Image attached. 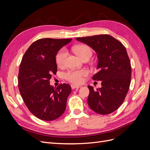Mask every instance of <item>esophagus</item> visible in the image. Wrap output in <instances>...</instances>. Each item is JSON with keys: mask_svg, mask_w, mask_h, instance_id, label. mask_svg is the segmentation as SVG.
I'll return each mask as SVG.
<instances>
[{"mask_svg": "<svg viewBox=\"0 0 150 150\" xmlns=\"http://www.w3.org/2000/svg\"><path fill=\"white\" fill-rule=\"evenodd\" d=\"M79 88H81V86H76V85H74V84L71 85V88H72V89H79Z\"/></svg>", "mask_w": 150, "mask_h": 150, "instance_id": "esophagus-1", "label": "esophagus"}]
</instances>
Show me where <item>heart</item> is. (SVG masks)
Masks as SVG:
<instances>
[{
  "mask_svg": "<svg viewBox=\"0 0 150 150\" xmlns=\"http://www.w3.org/2000/svg\"><path fill=\"white\" fill-rule=\"evenodd\" d=\"M75 53L78 55L81 59L83 58L91 56H92V50L89 46L86 45H78L73 47ZM67 55V51L65 49H61L59 51L56 56V61L58 66H62L64 64L66 59ZM88 72L86 69L82 70H69L67 71L64 74V78L69 82L78 84L83 82L84 77L87 76Z\"/></svg>",
  "mask_w": 150,
  "mask_h": 150,
  "instance_id": "b5f03b06",
  "label": "heart"
}]
</instances>
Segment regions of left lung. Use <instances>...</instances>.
I'll return each mask as SVG.
<instances>
[{"label": "left lung", "instance_id": "8db88e82", "mask_svg": "<svg viewBox=\"0 0 150 150\" xmlns=\"http://www.w3.org/2000/svg\"><path fill=\"white\" fill-rule=\"evenodd\" d=\"M76 40L91 47L98 59V71L93 79L101 81L102 86L96 90L88 86V105L98 114H110L123 103L129 88L131 67L126 48L119 40L107 34L78 38Z\"/></svg>", "mask_w": 150, "mask_h": 150}]
</instances>
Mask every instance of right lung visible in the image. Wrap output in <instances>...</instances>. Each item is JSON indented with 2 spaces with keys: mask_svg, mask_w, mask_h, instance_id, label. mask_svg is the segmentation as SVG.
Instances as JSON below:
<instances>
[{
  "mask_svg": "<svg viewBox=\"0 0 150 150\" xmlns=\"http://www.w3.org/2000/svg\"><path fill=\"white\" fill-rule=\"evenodd\" d=\"M71 40L39 39L30 45L22 59L18 75L19 91L28 110L41 120H56L65 111L71 86L64 83L54 88L49 81L57 71L58 51Z\"/></svg>",
  "mask_w": 150,
  "mask_h": 150,
  "instance_id": "right-lung-1",
  "label": "right lung"
}]
</instances>
